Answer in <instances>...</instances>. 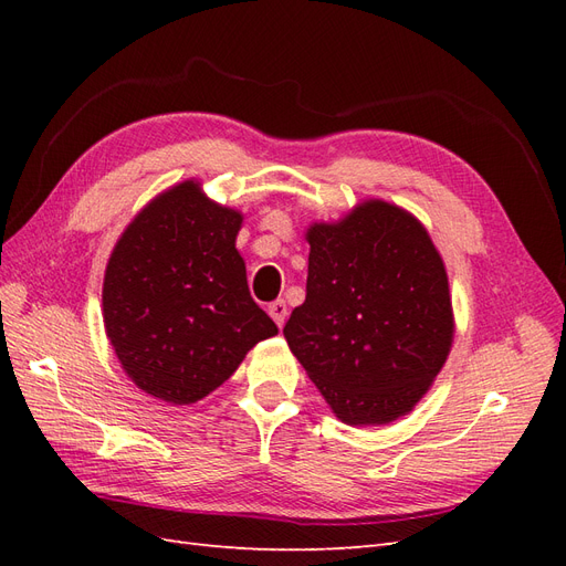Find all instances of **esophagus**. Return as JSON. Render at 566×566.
I'll use <instances>...</instances> for the list:
<instances>
[{
  "label": "esophagus",
  "instance_id": "1",
  "mask_svg": "<svg viewBox=\"0 0 566 566\" xmlns=\"http://www.w3.org/2000/svg\"><path fill=\"white\" fill-rule=\"evenodd\" d=\"M269 316H271L273 321H276L279 328H283L285 318H287V306H285V302H283V300L271 302V304H269Z\"/></svg>",
  "mask_w": 566,
  "mask_h": 566
}]
</instances>
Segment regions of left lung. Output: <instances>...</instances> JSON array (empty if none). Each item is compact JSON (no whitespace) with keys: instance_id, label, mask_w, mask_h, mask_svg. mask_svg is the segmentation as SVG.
<instances>
[{"instance_id":"left-lung-1","label":"left lung","mask_w":566,"mask_h":566,"mask_svg":"<svg viewBox=\"0 0 566 566\" xmlns=\"http://www.w3.org/2000/svg\"><path fill=\"white\" fill-rule=\"evenodd\" d=\"M306 300L283 335L347 424L413 410L453 342L449 276L420 221L366 200L337 224H312Z\"/></svg>"}]
</instances>
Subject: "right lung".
I'll list each match as a JSON object with an SVG mask.
<instances>
[{
	"mask_svg": "<svg viewBox=\"0 0 566 566\" xmlns=\"http://www.w3.org/2000/svg\"><path fill=\"white\" fill-rule=\"evenodd\" d=\"M243 214L198 181L153 198L119 235L104 279V323L132 382L167 403H196L245 354L279 333L248 290L235 250Z\"/></svg>",
	"mask_w": 566,
	"mask_h": 566,
	"instance_id": "1",
	"label": "right lung"
}]
</instances>
